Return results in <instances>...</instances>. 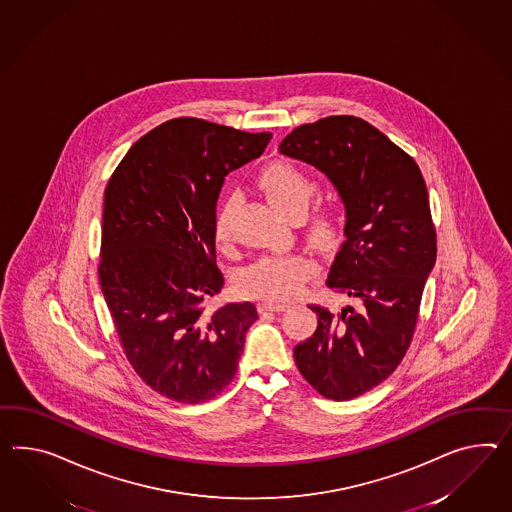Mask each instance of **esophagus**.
Here are the masks:
<instances>
[{
    "label": "esophagus",
    "mask_w": 512,
    "mask_h": 512,
    "mask_svg": "<svg viewBox=\"0 0 512 512\" xmlns=\"http://www.w3.org/2000/svg\"><path fill=\"white\" fill-rule=\"evenodd\" d=\"M260 308L265 312H284V310H288L289 304L280 301H263Z\"/></svg>",
    "instance_id": "obj_1"
}]
</instances>
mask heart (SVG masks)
<instances>
[{
    "label": "heart",
    "mask_w": 512,
    "mask_h": 512,
    "mask_svg": "<svg viewBox=\"0 0 512 512\" xmlns=\"http://www.w3.org/2000/svg\"><path fill=\"white\" fill-rule=\"evenodd\" d=\"M258 187L267 200L286 217L302 215L308 210L310 198L315 193L314 180L299 167L288 161L271 163L258 174ZM236 200L226 198L215 217V239L219 245L228 247L232 243V213ZM336 232L334 219L328 213H319L310 224V236L319 243H327ZM312 260L299 254L291 256H262L247 265L239 275V288L250 297L260 299H288L297 295L306 280L314 273Z\"/></svg>",
    "instance_id": "heart-1"
}]
</instances>
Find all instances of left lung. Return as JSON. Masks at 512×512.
I'll return each instance as SVG.
<instances>
[{
  "label": "left lung",
  "mask_w": 512,
  "mask_h": 512,
  "mask_svg": "<svg viewBox=\"0 0 512 512\" xmlns=\"http://www.w3.org/2000/svg\"><path fill=\"white\" fill-rule=\"evenodd\" d=\"M278 150L323 172L345 206L347 239L327 286L353 304L340 312L312 304L317 328L293 354L319 394L354 399L394 373L414 336L436 262L427 185L405 150L351 115L302 124Z\"/></svg>",
  "instance_id": "1"
}]
</instances>
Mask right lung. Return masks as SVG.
Returning <instances> with one entry per match:
<instances>
[{"label": "right lung", "instance_id": "add662e5", "mask_svg": "<svg viewBox=\"0 0 512 512\" xmlns=\"http://www.w3.org/2000/svg\"><path fill=\"white\" fill-rule=\"evenodd\" d=\"M271 133L172 118L143 135L105 187L98 276L135 373L178 403H204L232 382L252 302L211 310L215 206L224 176L260 158Z\"/></svg>", "mask_w": 512, "mask_h": 512}]
</instances>
